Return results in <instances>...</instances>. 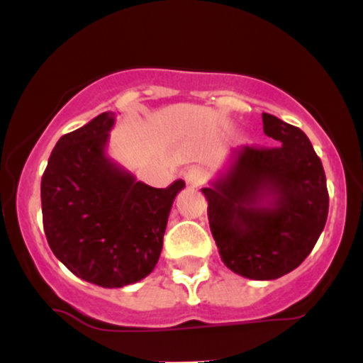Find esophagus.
I'll list each match as a JSON object with an SVG mask.
<instances>
[{
    "instance_id": "esophagus-1",
    "label": "esophagus",
    "mask_w": 363,
    "mask_h": 363,
    "mask_svg": "<svg viewBox=\"0 0 363 363\" xmlns=\"http://www.w3.org/2000/svg\"><path fill=\"white\" fill-rule=\"evenodd\" d=\"M182 176H184V181L187 182V184H191V186H198V184H201V182L206 181L205 169L196 167V165H193V167H187L184 172H182Z\"/></svg>"
}]
</instances>
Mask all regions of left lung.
<instances>
[{
  "instance_id": "8db88e82",
  "label": "left lung",
  "mask_w": 363,
  "mask_h": 363,
  "mask_svg": "<svg viewBox=\"0 0 363 363\" xmlns=\"http://www.w3.org/2000/svg\"><path fill=\"white\" fill-rule=\"evenodd\" d=\"M262 129L278 147L232 150L227 170L201 191L225 266L251 280H277L314 249L329 196L306 133L266 112Z\"/></svg>"
}]
</instances>
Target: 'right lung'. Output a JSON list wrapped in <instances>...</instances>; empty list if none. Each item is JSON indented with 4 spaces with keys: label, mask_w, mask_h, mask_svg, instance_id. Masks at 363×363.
I'll use <instances>...</instances> for the list:
<instances>
[{
    "label": "right lung",
    "mask_w": 363,
    "mask_h": 363,
    "mask_svg": "<svg viewBox=\"0 0 363 363\" xmlns=\"http://www.w3.org/2000/svg\"><path fill=\"white\" fill-rule=\"evenodd\" d=\"M114 112L61 136L40 182L45 239L82 280L121 289L143 280L160 257L170 208L186 182L157 189L107 155Z\"/></svg>",
    "instance_id": "add662e5"
}]
</instances>
